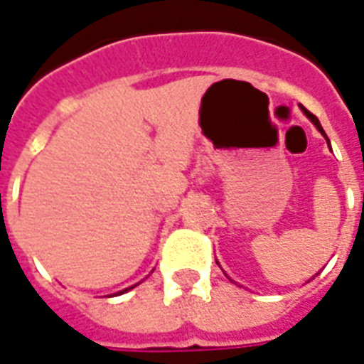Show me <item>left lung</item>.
Instances as JSON below:
<instances>
[{
    "label": "left lung",
    "mask_w": 364,
    "mask_h": 364,
    "mask_svg": "<svg viewBox=\"0 0 364 364\" xmlns=\"http://www.w3.org/2000/svg\"><path fill=\"white\" fill-rule=\"evenodd\" d=\"M300 109H302V112H304V114H306V117H308V119H310V120H312V124H314V127H316V128H318V130H320V132H321V134H323V136H326V132H323V128H321V124H320V120H318V119H316V117H314V114H312V112H310V111H308V109H306V107H302V105H300ZM326 140H328V136H326Z\"/></svg>",
    "instance_id": "1"
}]
</instances>
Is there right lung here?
Here are the masks:
<instances>
[{
  "label": "right lung",
  "mask_w": 364,
  "mask_h": 364,
  "mask_svg": "<svg viewBox=\"0 0 364 364\" xmlns=\"http://www.w3.org/2000/svg\"><path fill=\"white\" fill-rule=\"evenodd\" d=\"M136 287V284H134ZM134 287H130V289H134ZM130 289H124V290H120V292H117V294H122V292H127V290H130Z\"/></svg>",
  "instance_id": "obj_1"
}]
</instances>
